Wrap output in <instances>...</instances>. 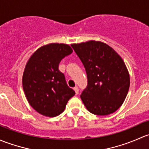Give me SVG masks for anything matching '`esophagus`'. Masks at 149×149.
Segmentation results:
<instances>
[{
	"instance_id": "obj_1",
	"label": "esophagus",
	"mask_w": 149,
	"mask_h": 149,
	"mask_svg": "<svg viewBox=\"0 0 149 149\" xmlns=\"http://www.w3.org/2000/svg\"><path fill=\"white\" fill-rule=\"evenodd\" d=\"M74 92H75V94L76 95H78L79 94V88H78L77 87H74Z\"/></svg>"
}]
</instances>
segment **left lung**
Returning a JSON list of instances; mask_svg holds the SVG:
<instances>
[{
	"instance_id": "left-lung-1",
	"label": "left lung",
	"mask_w": 149,
	"mask_h": 149,
	"mask_svg": "<svg viewBox=\"0 0 149 149\" xmlns=\"http://www.w3.org/2000/svg\"><path fill=\"white\" fill-rule=\"evenodd\" d=\"M71 46L87 73V85L80 95L86 108L98 116L114 113L123 103L130 86V76L122 58L100 41Z\"/></svg>"
}]
</instances>
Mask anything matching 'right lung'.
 I'll return each mask as SVG.
<instances>
[{"label":"right lung","instance_id":"right-lung-1","mask_svg":"<svg viewBox=\"0 0 149 149\" xmlns=\"http://www.w3.org/2000/svg\"><path fill=\"white\" fill-rule=\"evenodd\" d=\"M72 52L67 44H47L38 49L26 65L22 79L24 93L31 106L43 116H59L75 95L59 70L61 60Z\"/></svg>","mask_w":149,"mask_h":149}]
</instances>
